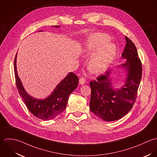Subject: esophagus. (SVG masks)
Masks as SVG:
<instances>
[{
	"label": "esophagus",
	"mask_w": 157,
	"mask_h": 157,
	"mask_svg": "<svg viewBox=\"0 0 157 157\" xmlns=\"http://www.w3.org/2000/svg\"><path fill=\"white\" fill-rule=\"evenodd\" d=\"M86 79L84 77H81L79 78V83H80V84L84 85L86 83Z\"/></svg>",
	"instance_id": "34e87169"
}]
</instances>
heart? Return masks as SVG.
I'll return each instance as SVG.
<instances>
[{
  "label": "heart",
  "mask_w": 157,
  "mask_h": 157,
  "mask_svg": "<svg viewBox=\"0 0 157 157\" xmlns=\"http://www.w3.org/2000/svg\"><path fill=\"white\" fill-rule=\"evenodd\" d=\"M110 37L102 33L92 34L83 48V53L91 56L88 68L93 73H100L106 70L115 58L117 48L110 42Z\"/></svg>",
  "instance_id": "heart-1"
}]
</instances>
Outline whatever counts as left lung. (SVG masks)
<instances>
[{"instance_id":"8db88e82","label":"left lung","mask_w":157,"mask_h":157,"mask_svg":"<svg viewBox=\"0 0 157 157\" xmlns=\"http://www.w3.org/2000/svg\"><path fill=\"white\" fill-rule=\"evenodd\" d=\"M125 38L126 44L121 56L127 63L120 65L125 68L127 73L124 86L120 89L113 88L110 70L90 82V110L105 121L118 120L131 110L141 79L142 65L136 48L130 39Z\"/></svg>"}]
</instances>
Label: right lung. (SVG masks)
I'll return each mask as SVG.
<instances>
[{
  "mask_svg": "<svg viewBox=\"0 0 157 157\" xmlns=\"http://www.w3.org/2000/svg\"><path fill=\"white\" fill-rule=\"evenodd\" d=\"M59 27V26H55ZM16 57L14 61L16 84L18 92L29 110L37 118L44 120L53 119L65 109L68 97L78 85V77L73 72L69 73L58 84L51 95L44 99L32 97L25 90L19 79L16 68Z\"/></svg>",
  "mask_w": 157,
  "mask_h": 157,
  "instance_id": "1",
  "label": "right lung"
}]
</instances>
